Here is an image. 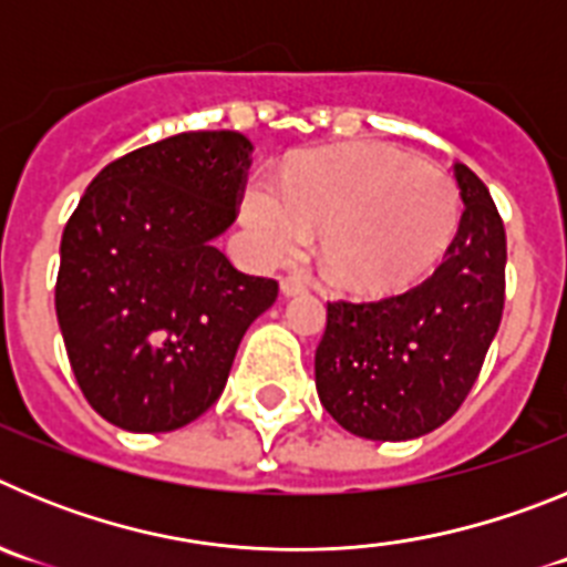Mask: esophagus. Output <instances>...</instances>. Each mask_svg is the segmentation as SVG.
Returning a JSON list of instances; mask_svg holds the SVG:
<instances>
[{
    "mask_svg": "<svg viewBox=\"0 0 567 567\" xmlns=\"http://www.w3.org/2000/svg\"><path fill=\"white\" fill-rule=\"evenodd\" d=\"M307 289V280L298 278V275H287V278H280V292L287 295V298H295Z\"/></svg>",
    "mask_w": 567,
    "mask_h": 567,
    "instance_id": "34e87169",
    "label": "esophagus"
}]
</instances>
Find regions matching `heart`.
Listing matches in <instances>:
<instances>
[{"label":"heart","instance_id":"1","mask_svg":"<svg viewBox=\"0 0 567 567\" xmlns=\"http://www.w3.org/2000/svg\"><path fill=\"white\" fill-rule=\"evenodd\" d=\"M460 189L445 169L383 144L329 150L252 178L240 224L264 260L300 258L320 233L323 272L352 292H398L432 272L457 235Z\"/></svg>","mask_w":567,"mask_h":567}]
</instances>
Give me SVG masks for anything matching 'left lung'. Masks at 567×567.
<instances>
[{
	"label": "left lung",
	"mask_w": 567,
	"mask_h": 567,
	"mask_svg": "<svg viewBox=\"0 0 567 567\" xmlns=\"http://www.w3.org/2000/svg\"><path fill=\"white\" fill-rule=\"evenodd\" d=\"M463 218L445 260L420 287L374 303L327 307L315 385L346 432L414 440L463 405L505 303V229L491 193L454 164Z\"/></svg>",
	"instance_id": "left-lung-1"
}]
</instances>
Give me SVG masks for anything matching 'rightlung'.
<instances>
[{"label":"right lung","instance_id":"obj_1","mask_svg":"<svg viewBox=\"0 0 567 567\" xmlns=\"http://www.w3.org/2000/svg\"><path fill=\"white\" fill-rule=\"evenodd\" d=\"M252 142L178 133L115 158L62 235L56 318L87 403L124 432H175L221 398L240 338L278 298L215 247Z\"/></svg>","mask_w":567,"mask_h":567}]
</instances>
